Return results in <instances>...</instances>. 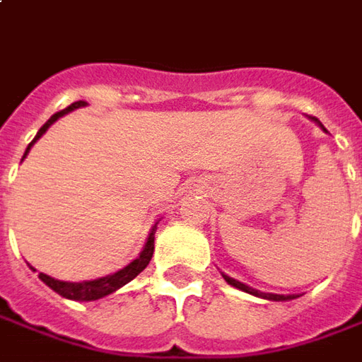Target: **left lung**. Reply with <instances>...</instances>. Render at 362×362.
I'll list each match as a JSON object with an SVG mask.
<instances>
[{
	"instance_id": "obj_1",
	"label": "left lung",
	"mask_w": 362,
	"mask_h": 362,
	"mask_svg": "<svg viewBox=\"0 0 362 362\" xmlns=\"http://www.w3.org/2000/svg\"><path fill=\"white\" fill-rule=\"evenodd\" d=\"M313 120H315L317 124L323 129V124L319 122V120L313 117ZM325 130V129H323ZM223 275V274H222ZM223 279L228 281V284L232 285V287H238V289H242V291H245V293H252L255 295V297H264V299H269V301H289V299H295V297H299V295H275V293H264V291H257V289H252V287H247L245 284H242V281H238V279H233V277H228V275H223Z\"/></svg>"
}]
</instances>
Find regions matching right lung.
<instances>
[{"label":"right lung","instance_id":"right-lung-1","mask_svg":"<svg viewBox=\"0 0 362 362\" xmlns=\"http://www.w3.org/2000/svg\"><path fill=\"white\" fill-rule=\"evenodd\" d=\"M87 103L85 100H77V103H73V105H69L67 109L59 110L55 112L51 119L47 120L45 124L39 129L37 132V136L31 142H29V146H27L25 154H23V158L27 156V152L31 150V146L35 144V140H39L43 134H45V130L59 119V117H63V115H67L71 110L78 109V107H85ZM21 158V160H23ZM154 233H156V223H154V228H152V232L148 233V240L144 243V247H142V252L140 255L134 259V262H130L127 267H122L120 272L112 275H107V277H98V279H93V281H59L55 277H49L45 274H39V279L43 281L45 285H49L55 293H59L61 297H65V299H73V301H95V299H100V297H105V295L115 293L117 289H120L122 285H127L129 281H132L136 275L150 264V259H152V253H154ZM33 269V267H31Z\"/></svg>","mask_w":362,"mask_h":362}]
</instances>
